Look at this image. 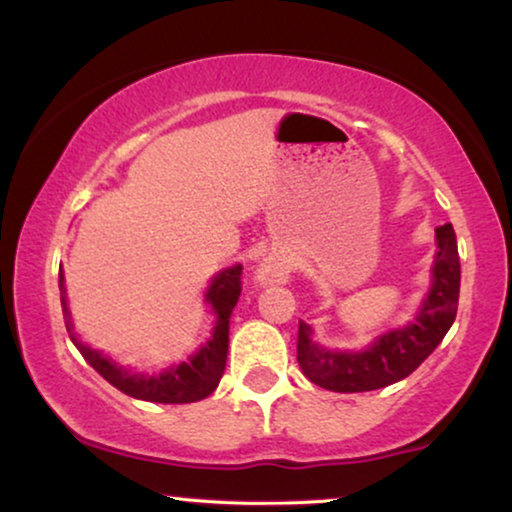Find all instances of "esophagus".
Wrapping results in <instances>:
<instances>
[{"instance_id":"1","label":"esophagus","mask_w":512,"mask_h":512,"mask_svg":"<svg viewBox=\"0 0 512 512\" xmlns=\"http://www.w3.org/2000/svg\"><path fill=\"white\" fill-rule=\"evenodd\" d=\"M284 277V268L282 265H275V263H268L261 268V279L263 282H279V279Z\"/></svg>"}]
</instances>
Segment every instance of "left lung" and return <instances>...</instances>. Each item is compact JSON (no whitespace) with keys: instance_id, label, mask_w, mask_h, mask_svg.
Instances as JSON below:
<instances>
[{"instance_id":"1","label":"left lung","mask_w":512,"mask_h":512,"mask_svg":"<svg viewBox=\"0 0 512 512\" xmlns=\"http://www.w3.org/2000/svg\"><path fill=\"white\" fill-rule=\"evenodd\" d=\"M438 254L433 265V284L415 324L382 335L373 347L356 354L328 352L310 340L312 328L300 321L298 363L307 380L321 389L356 394L389 387L412 370L440 345L450 331L459 305V251L452 223L436 228Z\"/></svg>"}]
</instances>
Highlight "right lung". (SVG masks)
I'll use <instances>...</instances> for the list:
<instances>
[{
	"label": "right lung",
	"mask_w": 512,
	"mask_h": 512,
	"mask_svg": "<svg viewBox=\"0 0 512 512\" xmlns=\"http://www.w3.org/2000/svg\"><path fill=\"white\" fill-rule=\"evenodd\" d=\"M242 293V265L223 270L221 275L214 277L212 286L207 291V300L212 303L216 317V328L212 340L200 349L188 363H181L177 368H170L167 373L158 377H144V375H132L125 368H118L116 363H111L107 356H102L95 349L81 345L79 340H74V345L79 347L90 366L100 373L109 384H114L118 391L128 394L132 398H142V401L151 403H193L207 398L212 391L219 387L223 370H226V356H228V324H230V312L237 305V298ZM60 303L62 314H65L67 326H69V307L65 296V277L60 270Z\"/></svg>",
	"instance_id": "right-lung-1"
}]
</instances>
